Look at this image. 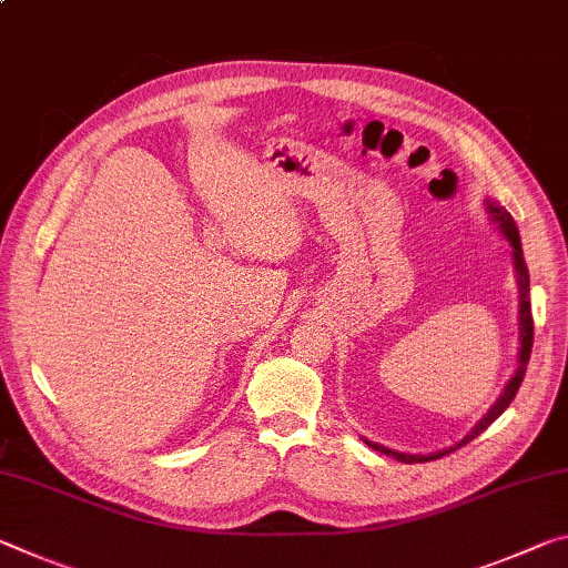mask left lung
Instances as JSON below:
<instances>
[{"instance_id": "left-lung-1", "label": "left lung", "mask_w": 568, "mask_h": 568, "mask_svg": "<svg viewBox=\"0 0 568 568\" xmlns=\"http://www.w3.org/2000/svg\"><path fill=\"white\" fill-rule=\"evenodd\" d=\"M488 210L495 214V222H498L500 232H503V235H506V240L510 242L513 260H516V273H518V285H520V356H518V368H516V374H513V379L508 382L506 389H503L500 399L495 402L493 409H490L488 414H485V417L478 422V427H475V429L470 432V435H467V437L463 439L460 445L449 447V449H445V453H437V455H404V453H394V449H386V447L366 443V445H372L374 449H379V453H384V455H394V457H397V460H402V463H427V460H437V457L455 453L457 447L467 445V443H470V439L478 437L480 432L488 429V427L493 425V422L500 417L503 412H506L508 404H510L513 399H516V392H518L520 382H524V374H526V366H528V358H530V346H534V316H530V301H528V267H526V260H524V250H520V237H518L516 222H513L510 214H508L506 210H503V206H498V204H488Z\"/></svg>"}]
</instances>
